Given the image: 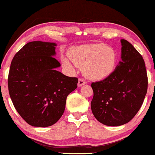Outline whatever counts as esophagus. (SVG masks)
Listing matches in <instances>:
<instances>
[{"mask_svg":"<svg viewBox=\"0 0 155 155\" xmlns=\"http://www.w3.org/2000/svg\"><path fill=\"white\" fill-rule=\"evenodd\" d=\"M85 84H86L85 80H84V79H82V78H80L79 80H78V87H81Z\"/></svg>","mask_w":155,"mask_h":155,"instance_id":"esophagus-1","label":"esophagus"}]
</instances>
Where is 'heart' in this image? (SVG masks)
Returning <instances> with one entry per match:
<instances>
[{"instance_id":"obj_1","label":"heart","mask_w":155,"mask_h":155,"mask_svg":"<svg viewBox=\"0 0 155 155\" xmlns=\"http://www.w3.org/2000/svg\"><path fill=\"white\" fill-rule=\"evenodd\" d=\"M68 55L72 62L82 68L84 75L91 80H102L111 75L118 61L116 50L104 43L73 46ZM62 63L65 67L72 68L67 58H63Z\"/></svg>"}]
</instances>
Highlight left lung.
I'll list each match as a JSON object with an SVG mask.
<instances>
[{
    "instance_id": "left-lung-1",
    "label": "left lung",
    "mask_w": 155,
    "mask_h": 155,
    "mask_svg": "<svg viewBox=\"0 0 155 155\" xmlns=\"http://www.w3.org/2000/svg\"><path fill=\"white\" fill-rule=\"evenodd\" d=\"M121 59L113 73L104 80L92 82L94 96L91 109L104 125L127 124L138 112L147 91L145 61L126 39H121Z\"/></svg>"
}]
</instances>
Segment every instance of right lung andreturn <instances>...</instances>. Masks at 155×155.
Masks as SVG:
<instances>
[{
    "label": "right lung",
    "mask_w": 155,
    "mask_h": 155,
    "mask_svg": "<svg viewBox=\"0 0 155 155\" xmlns=\"http://www.w3.org/2000/svg\"><path fill=\"white\" fill-rule=\"evenodd\" d=\"M56 44L29 42L15 55L8 75V90L15 108L27 124L52 126L65 111L66 98L78 79L56 71Z\"/></svg>",
    "instance_id": "1"
}]
</instances>
